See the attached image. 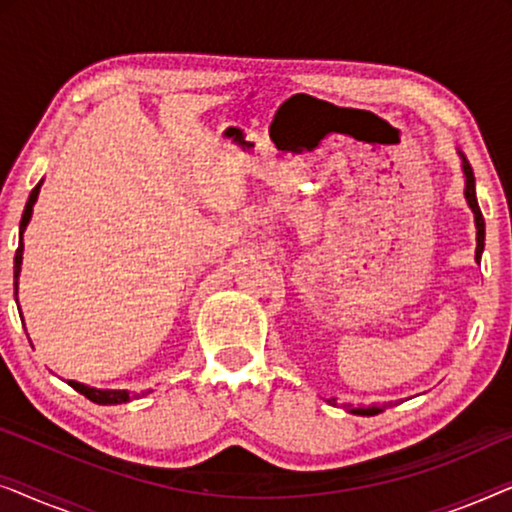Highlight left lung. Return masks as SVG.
<instances>
[{
  "label": "left lung",
  "instance_id": "left-lung-1",
  "mask_svg": "<svg viewBox=\"0 0 512 512\" xmlns=\"http://www.w3.org/2000/svg\"><path fill=\"white\" fill-rule=\"evenodd\" d=\"M459 153L461 158V172H464V198L468 202V207H471L473 212V219H475V261L480 263L482 258V251H485V219H482V212L478 207V198H475V177H473V167L471 163H468L464 153ZM335 398H328V403H333ZM384 408H377V405H370V408H347V412H352V415H361V417H373L377 415V412H382Z\"/></svg>",
  "mask_w": 512,
  "mask_h": 512
}]
</instances>
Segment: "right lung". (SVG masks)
Returning <instances> with one entry per match:
<instances>
[{
	"mask_svg": "<svg viewBox=\"0 0 512 512\" xmlns=\"http://www.w3.org/2000/svg\"><path fill=\"white\" fill-rule=\"evenodd\" d=\"M41 184H44V179L39 181L37 186L32 188L30 198H27V205H25V212H23V219H20V244H18V251H16V263H13V286H16V303H18V277H20V265H23V233L27 228V223L32 219V209H34V202L39 198V191H41ZM69 387L79 391L88 398V401H93L97 405H118V403H128L132 398H137V394H130L128 389H95V387H88V384H81L76 380H69Z\"/></svg>",
	"mask_w": 512,
	"mask_h": 512,
	"instance_id": "add662e5",
	"label": "right lung"
}]
</instances>
